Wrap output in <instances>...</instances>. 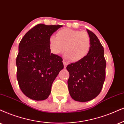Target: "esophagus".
<instances>
[{
    "mask_svg": "<svg viewBox=\"0 0 124 124\" xmlns=\"http://www.w3.org/2000/svg\"><path fill=\"white\" fill-rule=\"evenodd\" d=\"M63 65H64V68L65 69L67 66V62H66L65 61H63Z\"/></svg>",
    "mask_w": 124,
    "mask_h": 124,
    "instance_id": "esophagus-1",
    "label": "esophagus"
}]
</instances>
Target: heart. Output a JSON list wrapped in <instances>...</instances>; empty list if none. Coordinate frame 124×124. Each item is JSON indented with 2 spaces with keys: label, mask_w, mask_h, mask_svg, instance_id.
Segmentation results:
<instances>
[{
  "label": "heart",
  "mask_w": 124,
  "mask_h": 124,
  "mask_svg": "<svg viewBox=\"0 0 124 124\" xmlns=\"http://www.w3.org/2000/svg\"><path fill=\"white\" fill-rule=\"evenodd\" d=\"M48 45L54 54H60L65 50L67 58L77 62L84 59L90 52L91 39L86 32L63 29L58 31L56 37L49 38Z\"/></svg>",
  "instance_id": "heart-1"
}]
</instances>
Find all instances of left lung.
I'll return each mask as SVG.
<instances>
[{
	"instance_id": "1",
	"label": "left lung",
	"mask_w": 124,
	"mask_h": 124,
	"mask_svg": "<svg viewBox=\"0 0 124 124\" xmlns=\"http://www.w3.org/2000/svg\"><path fill=\"white\" fill-rule=\"evenodd\" d=\"M86 30L91 39L90 52L82 61L66 67L70 74L67 85L70 96L82 102L92 100L99 94L105 79L104 47L97 36Z\"/></svg>"
}]
</instances>
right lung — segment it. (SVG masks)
Segmentation results:
<instances>
[{
    "label": "right lung",
    "instance_id": "obj_1",
    "mask_svg": "<svg viewBox=\"0 0 124 124\" xmlns=\"http://www.w3.org/2000/svg\"><path fill=\"white\" fill-rule=\"evenodd\" d=\"M61 25L39 24L25 34L19 45L17 80L22 92L31 100L43 101L63 69L62 58L51 53L48 39Z\"/></svg>",
    "mask_w": 124,
    "mask_h": 124
}]
</instances>
